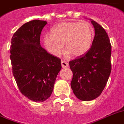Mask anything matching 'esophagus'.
<instances>
[{
	"instance_id": "esophagus-1",
	"label": "esophagus",
	"mask_w": 124,
	"mask_h": 124,
	"mask_svg": "<svg viewBox=\"0 0 124 124\" xmlns=\"http://www.w3.org/2000/svg\"><path fill=\"white\" fill-rule=\"evenodd\" d=\"M61 64H62V68H67L69 67V64L67 62H66V61H64V60L61 62Z\"/></svg>"
}]
</instances>
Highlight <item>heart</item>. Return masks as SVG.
Wrapping results in <instances>:
<instances>
[{
    "instance_id": "1",
    "label": "heart",
    "mask_w": 124,
    "mask_h": 124,
    "mask_svg": "<svg viewBox=\"0 0 124 124\" xmlns=\"http://www.w3.org/2000/svg\"><path fill=\"white\" fill-rule=\"evenodd\" d=\"M94 36L93 28L88 22H62L51 29V35L44 37V43L54 56H60L64 44L67 55L78 57L89 50Z\"/></svg>"
}]
</instances>
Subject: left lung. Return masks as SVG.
<instances>
[{
  "label": "left lung",
  "mask_w": 124,
  "mask_h": 124,
  "mask_svg": "<svg viewBox=\"0 0 124 124\" xmlns=\"http://www.w3.org/2000/svg\"><path fill=\"white\" fill-rule=\"evenodd\" d=\"M91 21L95 33L92 46L85 54L69 62L73 72L71 87L82 101L100 96L111 71V45L108 35L100 24Z\"/></svg>",
  "instance_id": "left-lung-1"
}]
</instances>
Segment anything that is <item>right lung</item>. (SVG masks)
Instances as JSON below:
<instances>
[{
	"instance_id": "1",
	"label": "right lung",
	"mask_w": 124,
	"mask_h": 124,
	"mask_svg": "<svg viewBox=\"0 0 124 124\" xmlns=\"http://www.w3.org/2000/svg\"><path fill=\"white\" fill-rule=\"evenodd\" d=\"M46 21L33 20L23 24L11 39L10 59L12 72L20 93L34 102H44L51 96L60 59L40 44Z\"/></svg>"
}]
</instances>
